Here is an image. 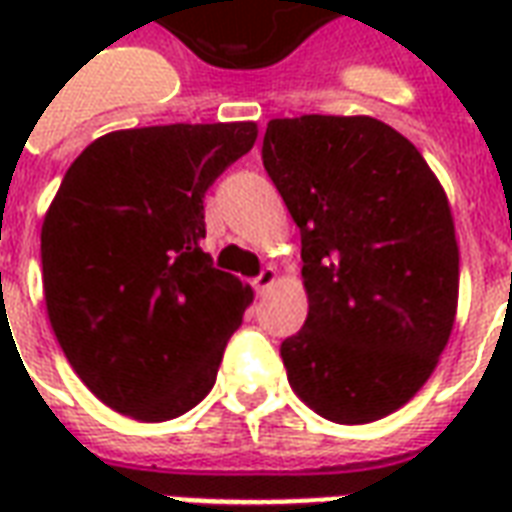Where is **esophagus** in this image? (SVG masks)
<instances>
[{
    "instance_id": "34e87169",
    "label": "esophagus",
    "mask_w": 512,
    "mask_h": 512,
    "mask_svg": "<svg viewBox=\"0 0 512 512\" xmlns=\"http://www.w3.org/2000/svg\"><path fill=\"white\" fill-rule=\"evenodd\" d=\"M274 279H277V271H274L271 266H266L255 279H252V285H255L257 293H266V290L274 285Z\"/></svg>"
}]
</instances>
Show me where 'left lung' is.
<instances>
[{"label":"left lung","instance_id":"obj_1","mask_svg":"<svg viewBox=\"0 0 512 512\" xmlns=\"http://www.w3.org/2000/svg\"><path fill=\"white\" fill-rule=\"evenodd\" d=\"M263 167L301 230L310 312L279 345L296 395L340 425L408 403L450 340L458 244L447 194L373 117L271 120Z\"/></svg>","mask_w":512,"mask_h":512}]
</instances>
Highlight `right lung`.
I'll list each match as a JSON object with an SVG mask.
<instances>
[{
    "label": "right lung",
    "instance_id": "add662e5",
    "mask_svg": "<svg viewBox=\"0 0 512 512\" xmlns=\"http://www.w3.org/2000/svg\"><path fill=\"white\" fill-rule=\"evenodd\" d=\"M255 139V123L115 131L62 178L40 233L46 310L76 376L120 414L164 422L211 392L252 288L202 252V200Z\"/></svg>",
    "mask_w": 512,
    "mask_h": 512
}]
</instances>
